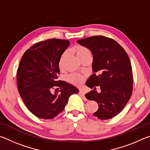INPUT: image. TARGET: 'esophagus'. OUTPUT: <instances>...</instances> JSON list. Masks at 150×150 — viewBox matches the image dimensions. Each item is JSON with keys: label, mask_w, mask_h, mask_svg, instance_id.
<instances>
[{"label": "esophagus", "mask_w": 150, "mask_h": 150, "mask_svg": "<svg viewBox=\"0 0 150 150\" xmlns=\"http://www.w3.org/2000/svg\"><path fill=\"white\" fill-rule=\"evenodd\" d=\"M79 95L81 96V97H83V100H87V98H86V97L85 96V92H83V91H79Z\"/></svg>", "instance_id": "obj_1"}]
</instances>
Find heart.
Listing matches in <instances>:
<instances>
[{
    "instance_id": "heart-1",
    "label": "heart",
    "mask_w": 150,
    "mask_h": 150,
    "mask_svg": "<svg viewBox=\"0 0 150 150\" xmlns=\"http://www.w3.org/2000/svg\"><path fill=\"white\" fill-rule=\"evenodd\" d=\"M72 51L75 53L76 55L81 59V58L86 56L88 54H90V52L87 47H85L83 45H76L72 48ZM66 55L67 54L66 53H63V54L61 55L59 60V68H62L63 65V63L65 59ZM68 81L71 84L74 85L75 86H79L82 84L83 82V77L80 75L77 74H73L69 76L68 77Z\"/></svg>"
}]
</instances>
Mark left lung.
<instances>
[{
    "label": "left lung",
    "mask_w": 150,
    "mask_h": 150,
    "mask_svg": "<svg viewBox=\"0 0 150 150\" xmlns=\"http://www.w3.org/2000/svg\"><path fill=\"white\" fill-rule=\"evenodd\" d=\"M77 43L89 49L93 55L92 68L95 73L86 85L94 90L85 95L87 99L98 105L93 115L100 120L113 118L122 110L132 93L130 58L118 43L103 35L88 37ZM97 86L101 91L99 93L96 91Z\"/></svg>",
    "instance_id": "8db88e82"
}]
</instances>
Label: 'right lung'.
Masks as SVG:
<instances>
[{"instance_id": "right-lung-1", "label": "right lung", "mask_w": 150, "mask_h": 150, "mask_svg": "<svg viewBox=\"0 0 150 150\" xmlns=\"http://www.w3.org/2000/svg\"><path fill=\"white\" fill-rule=\"evenodd\" d=\"M69 45L65 40L50 39L27 50L17 70L18 89L25 105L33 115L52 119L64 110L77 87L58 81L59 60Z\"/></svg>"}]
</instances>
